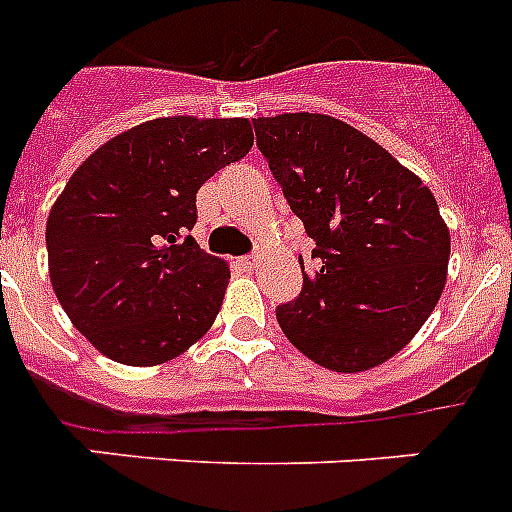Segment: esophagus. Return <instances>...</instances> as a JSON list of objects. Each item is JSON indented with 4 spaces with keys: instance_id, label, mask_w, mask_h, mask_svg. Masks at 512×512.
<instances>
[{
    "instance_id": "obj_1",
    "label": "esophagus",
    "mask_w": 512,
    "mask_h": 512,
    "mask_svg": "<svg viewBox=\"0 0 512 512\" xmlns=\"http://www.w3.org/2000/svg\"><path fill=\"white\" fill-rule=\"evenodd\" d=\"M236 265H239V268L242 270H249V273H252V270L257 268V257H239V260H236Z\"/></svg>"
}]
</instances>
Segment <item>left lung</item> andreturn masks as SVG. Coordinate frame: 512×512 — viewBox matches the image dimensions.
<instances>
[{
    "instance_id": "8db88e82",
    "label": "left lung",
    "mask_w": 512,
    "mask_h": 512,
    "mask_svg": "<svg viewBox=\"0 0 512 512\" xmlns=\"http://www.w3.org/2000/svg\"><path fill=\"white\" fill-rule=\"evenodd\" d=\"M257 147L313 239L302 292L278 305L286 339L357 373L405 347L442 297L450 231L429 186L384 147L318 112L257 118Z\"/></svg>"
}]
</instances>
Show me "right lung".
<instances>
[{
	"mask_svg": "<svg viewBox=\"0 0 512 512\" xmlns=\"http://www.w3.org/2000/svg\"><path fill=\"white\" fill-rule=\"evenodd\" d=\"M247 118H157L83 160L47 220L52 289L115 363L173 360L207 334L231 278L189 231L197 191L252 149Z\"/></svg>",
	"mask_w": 512,
	"mask_h": 512,
	"instance_id": "add662e5",
	"label": "right lung"
}]
</instances>
